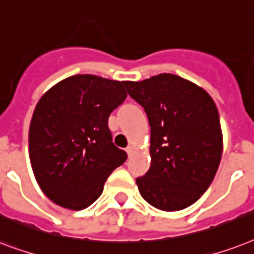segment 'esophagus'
<instances>
[{
	"label": "esophagus",
	"mask_w": 254,
	"mask_h": 254,
	"mask_svg": "<svg viewBox=\"0 0 254 254\" xmlns=\"http://www.w3.org/2000/svg\"><path fill=\"white\" fill-rule=\"evenodd\" d=\"M126 152H127V155H128V157H131L133 153V147L132 145H128V147L126 148Z\"/></svg>",
	"instance_id": "1"
}]
</instances>
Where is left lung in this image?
<instances>
[{"instance_id": "obj_1", "label": "left lung", "mask_w": 254, "mask_h": 254, "mask_svg": "<svg viewBox=\"0 0 254 254\" xmlns=\"http://www.w3.org/2000/svg\"><path fill=\"white\" fill-rule=\"evenodd\" d=\"M125 85L151 126V168L136 178L140 194L159 210H184L207 190L220 164L216 105L198 85L170 73Z\"/></svg>"}]
</instances>
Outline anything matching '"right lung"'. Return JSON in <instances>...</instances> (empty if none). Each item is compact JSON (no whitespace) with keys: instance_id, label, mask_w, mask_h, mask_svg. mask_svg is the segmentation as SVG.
I'll return each instance as SVG.
<instances>
[{"instance_id":"1","label":"right lung","mask_w":254,"mask_h":254,"mask_svg":"<svg viewBox=\"0 0 254 254\" xmlns=\"http://www.w3.org/2000/svg\"><path fill=\"white\" fill-rule=\"evenodd\" d=\"M126 97L125 81L76 74L39 99L28 152L36 181L52 202L69 210L86 208L102 194L111 172L127 160L107 125Z\"/></svg>"}]
</instances>
